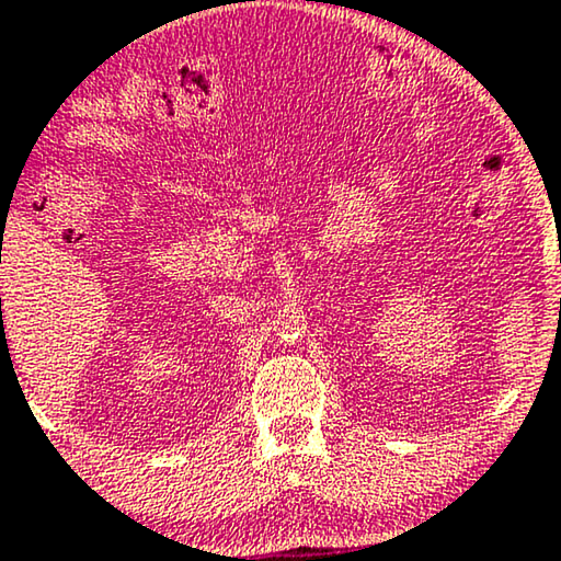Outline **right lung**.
Instances as JSON below:
<instances>
[{
    "instance_id": "1",
    "label": "right lung",
    "mask_w": 561,
    "mask_h": 561,
    "mask_svg": "<svg viewBox=\"0 0 561 561\" xmlns=\"http://www.w3.org/2000/svg\"><path fill=\"white\" fill-rule=\"evenodd\" d=\"M0 302H2V299H0Z\"/></svg>"
}]
</instances>
